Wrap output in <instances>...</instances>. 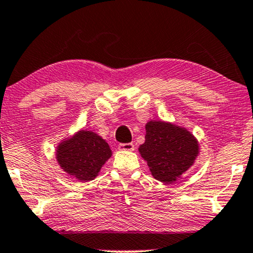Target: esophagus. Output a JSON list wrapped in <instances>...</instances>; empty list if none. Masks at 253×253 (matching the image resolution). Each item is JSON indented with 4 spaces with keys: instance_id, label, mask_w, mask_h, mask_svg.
<instances>
[{
    "instance_id": "34e87169",
    "label": "esophagus",
    "mask_w": 253,
    "mask_h": 253,
    "mask_svg": "<svg viewBox=\"0 0 253 253\" xmlns=\"http://www.w3.org/2000/svg\"><path fill=\"white\" fill-rule=\"evenodd\" d=\"M120 150H127V151H133L134 150V144L133 143H120L119 144Z\"/></svg>"
}]
</instances>
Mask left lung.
I'll return each instance as SVG.
<instances>
[{"instance_id": "8db88e82", "label": "left lung", "mask_w": 253, "mask_h": 253, "mask_svg": "<svg viewBox=\"0 0 253 253\" xmlns=\"http://www.w3.org/2000/svg\"><path fill=\"white\" fill-rule=\"evenodd\" d=\"M139 151L155 179L170 184L192 167L199 144L187 129L164 121H149L146 141Z\"/></svg>"}]
</instances>
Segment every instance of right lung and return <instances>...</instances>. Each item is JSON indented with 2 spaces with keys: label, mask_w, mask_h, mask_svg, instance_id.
<instances>
[{
  "label": "right lung",
  "mask_w": 253,
  "mask_h": 253,
  "mask_svg": "<svg viewBox=\"0 0 253 253\" xmlns=\"http://www.w3.org/2000/svg\"><path fill=\"white\" fill-rule=\"evenodd\" d=\"M112 155L109 144L91 130H80L58 146L56 160L77 180H92Z\"/></svg>",
  "instance_id": "1"
}]
</instances>
